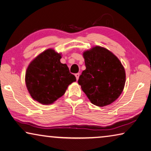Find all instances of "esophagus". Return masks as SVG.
Listing matches in <instances>:
<instances>
[{"label": "esophagus", "instance_id": "1", "mask_svg": "<svg viewBox=\"0 0 151 151\" xmlns=\"http://www.w3.org/2000/svg\"><path fill=\"white\" fill-rule=\"evenodd\" d=\"M75 76H76V79H77V80H78L79 79V77H80V73H76L75 74Z\"/></svg>", "mask_w": 151, "mask_h": 151}]
</instances>
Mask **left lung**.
<instances>
[{
    "mask_svg": "<svg viewBox=\"0 0 151 151\" xmlns=\"http://www.w3.org/2000/svg\"><path fill=\"white\" fill-rule=\"evenodd\" d=\"M86 69L78 80L81 90L89 100L104 107L114 102L124 90L126 73L116 56L100 46L83 52Z\"/></svg>",
    "mask_w": 151,
    "mask_h": 151,
    "instance_id": "left-lung-1",
    "label": "left lung"
}]
</instances>
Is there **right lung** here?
Returning a JSON list of instances; mask_svg holds the SVG:
<instances>
[{"label":"right lung","mask_w":151,"mask_h":151,"mask_svg":"<svg viewBox=\"0 0 151 151\" xmlns=\"http://www.w3.org/2000/svg\"><path fill=\"white\" fill-rule=\"evenodd\" d=\"M61 53L47 49L31 61L25 73V83L34 100L51 104L61 98L69 85L76 81L68 65L61 63Z\"/></svg>","instance_id":"obj_1"}]
</instances>
